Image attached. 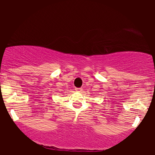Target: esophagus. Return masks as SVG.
<instances>
[{
  "mask_svg": "<svg viewBox=\"0 0 155 155\" xmlns=\"http://www.w3.org/2000/svg\"><path fill=\"white\" fill-rule=\"evenodd\" d=\"M75 90H76V92H81V91L82 90V88H75Z\"/></svg>",
  "mask_w": 155,
  "mask_h": 155,
  "instance_id": "obj_1",
  "label": "esophagus"
}]
</instances>
